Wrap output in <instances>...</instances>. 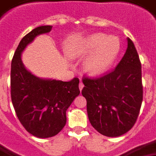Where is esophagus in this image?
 <instances>
[{"label":"esophagus","instance_id":"1","mask_svg":"<svg viewBox=\"0 0 156 156\" xmlns=\"http://www.w3.org/2000/svg\"><path fill=\"white\" fill-rule=\"evenodd\" d=\"M83 87H84V85H83V83H82V82L80 81V84H79V88H80V91H81Z\"/></svg>","mask_w":156,"mask_h":156}]
</instances>
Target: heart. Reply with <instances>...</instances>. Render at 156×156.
I'll return each mask as SVG.
<instances>
[{
    "instance_id": "obj_1",
    "label": "heart",
    "mask_w": 156,
    "mask_h": 156,
    "mask_svg": "<svg viewBox=\"0 0 156 156\" xmlns=\"http://www.w3.org/2000/svg\"><path fill=\"white\" fill-rule=\"evenodd\" d=\"M121 50V41L117 36L95 33L86 37L70 51L74 58L89 56L83 64L84 71L90 76H98L112 66Z\"/></svg>"
}]
</instances>
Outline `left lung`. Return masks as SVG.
Segmentation results:
<instances>
[{
    "label": "left lung",
    "instance_id": "8db88e82",
    "mask_svg": "<svg viewBox=\"0 0 156 156\" xmlns=\"http://www.w3.org/2000/svg\"><path fill=\"white\" fill-rule=\"evenodd\" d=\"M82 82L89 121L99 133L119 137L132 129L143 101L141 63L132 40L114 70Z\"/></svg>",
    "mask_w": 156,
    "mask_h": 156
}]
</instances>
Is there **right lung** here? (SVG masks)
Instances as JSON below:
<instances>
[{
    "mask_svg": "<svg viewBox=\"0 0 156 156\" xmlns=\"http://www.w3.org/2000/svg\"><path fill=\"white\" fill-rule=\"evenodd\" d=\"M52 26H39L19 42L12 60L11 98L16 115L27 132L41 138L55 136L66 124V110L80 94L79 79L70 81L41 79L23 64L21 54L37 35Z\"/></svg>",
    "mask_w": 156,
    "mask_h": 156,
    "instance_id": "1",
    "label": "right lung"
}]
</instances>
